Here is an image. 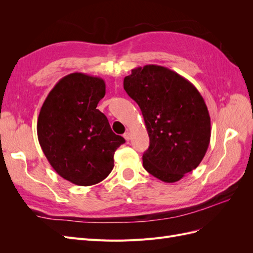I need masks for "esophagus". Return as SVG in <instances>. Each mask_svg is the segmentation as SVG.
I'll return each mask as SVG.
<instances>
[{
  "label": "esophagus",
  "mask_w": 253,
  "mask_h": 253,
  "mask_svg": "<svg viewBox=\"0 0 253 253\" xmlns=\"http://www.w3.org/2000/svg\"><path fill=\"white\" fill-rule=\"evenodd\" d=\"M124 137H125V139H126V141H128L129 139H131V134H129V132H126V133L124 134Z\"/></svg>",
  "instance_id": "1"
}]
</instances>
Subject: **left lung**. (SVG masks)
Instances as JSON below:
<instances>
[{
  "instance_id": "obj_1",
  "label": "left lung",
  "mask_w": 253,
  "mask_h": 253,
  "mask_svg": "<svg viewBox=\"0 0 253 253\" xmlns=\"http://www.w3.org/2000/svg\"><path fill=\"white\" fill-rule=\"evenodd\" d=\"M127 95L139 105L150 137L143 168L165 182L193 171L208 150L211 122L200 91L169 68L145 65L124 80Z\"/></svg>"
}]
</instances>
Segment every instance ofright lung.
<instances>
[{
  "instance_id": "obj_1",
  "label": "right lung",
  "mask_w": 253,
  "mask_h": 253,
  "mask_svg": "<svg viewBox=\"0 0 253 253\" xmlns=\"http://www.w3.org/2000/svg\"><path fill=\"white\" fill-rule=\"evenodd\" d=\"M104 95L103 79L70 74L49 91L38 118V139L48 163L75 185L103 180L114 168L115 151L126 142L97 109Z\"/></svg>"
}]
</instances>
